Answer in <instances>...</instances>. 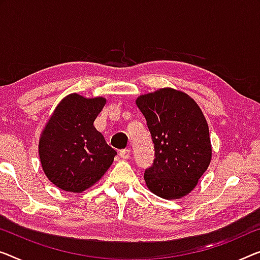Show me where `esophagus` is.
Masks as SVG:
<instances>
[{
	"label": "esophagus",
	"mask_w": 260,
	"mask_h": 260,
	"mask_svg": "<svg viewBox=\"0 0 260 260\" xmlns=\"http://www.w3.org/2000/svg\"><path fill=\"white\" fill-rule=\"evenodd\" d=\"M119 155L121 156V158H123V160H127V158H129L131 156V149H121Z\"/></svg>",
	"instance_id": "34e87169"
}]
</instances>
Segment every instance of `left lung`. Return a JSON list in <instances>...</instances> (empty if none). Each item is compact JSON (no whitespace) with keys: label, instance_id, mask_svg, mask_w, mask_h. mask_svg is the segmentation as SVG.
Masks as SVG:
<instances>
[{"label":"left lung","instance_id":"left-lung-1","mask_svg":"<svg viewBox=\"0 0 260 260\" xmlns=\"http://www.w3.org/2000/svg\"><path fill=\"white\" fill-rule=\"evenodd\" d=\"M137 106L152 135L155 158L146 169L147 187L166 200L188 195L211 161L209 127L187 93L170 87L138 96Z\"/></svg>","mask_w":260,"mask_h":260}]
</instances>
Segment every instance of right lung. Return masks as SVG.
<instances>
[{"label": "right lung", "instance_id": "right-lung-1", "mask_svg": "<svg viewBox=\"0 0 260 260\" xmlns=\"http://www.w3.org/2000/svg\"><path fill=\"white\" fill-rule=\"evenodd\" d=\"M103 96H65L46 122L38 143L46 177L64 191L81 192L98 182L117 152L93 126L105 106Z\"/></svg>", "mask_w": 260, "mask_h": 260}]
</instances>
